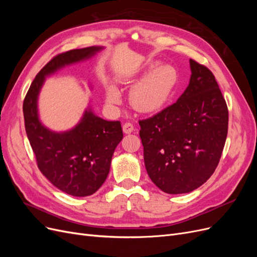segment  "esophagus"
Listing matches in <instances>:
<instances>
[{"label":"esophagus","mask_w":257,"mask_h":257,"mask_svg":"<svg viewBox=\"0 0 257 257\" xmlns=\"http://www.w3.org/2000/svg\"><path fill=\"white\" fill-rule=\"evenodd\" d=\"M122 128H123V132L125 134H131L132 132L134 131V125L131 122H126V123L123 124V127Z\"/></svg>","instance_id":"obj_1"}]
</instances>
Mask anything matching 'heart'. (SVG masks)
I'll list each match as a JSON object with an SVG mask.
<instances>
[{
	"mask_svg": "<svg viewBox=\"0 0 257 257\" xmlns=\"http://www.w3.org/2000/svg\"><path fill=\"white\" fill-rule=\"evenodd\" d=\"M179 81L177 69L169 64H162L148 73L135 83L131 90V104L136 110L152 113L161 110L172 97ZM107 100L116 104L120 100V93L113 87L107 89Z\"/></svg>",
	"mask_w": 257,
	"mask_h": 257,
	"instance_id": "1",
	"label": "heart"
}]
</instances>
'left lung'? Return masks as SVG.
<instances>
[{"label": "left lung", "mask_w": 257, "mask_h": 257, "mask_svg": "<svg viewBox=\"0 0 257 257\" xmlns=\"http://www.w3.org/2000/svg\"><path fill=\"white\" fill-rule=\"evenodd\" d=\"M190 67V83L177 102L139 121L147 173L168 194L203 185L219 164L227 136V105L213 74L192 59Z\"/></svg>", "instance_id": "left-lung-1"}]
</instances>
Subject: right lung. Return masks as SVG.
I'll return each mask as SVG.
<instances>
[{"mask_svg": "<svg viewBox=\"0 0 257 257\" xmlns=\"http://www.w3.org/2000/svg\"><path fill=\"white\" fill-rule=\"evenodd\" d=\"M103 49L92 46L58 54L36 75L23 100L26 132L38 168L56 188L76 197L92 195L105 182L114 149L123 138L121 123L99 118L89 106L73 128L54 132L40 120L38 95L46 77Z\"/></svg>", "mask_w": 257, "mask_h": 257, "instance_id": "1", "label": "right lung"}]
</instances>
